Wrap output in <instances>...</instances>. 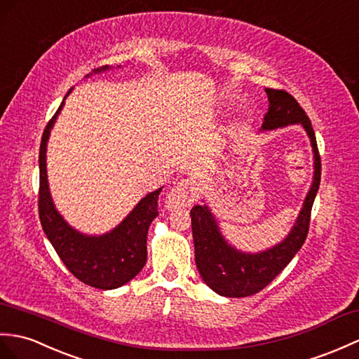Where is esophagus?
I'll use <instances>...</instances> for the list:
<instances>
[{
    "mask_svg": "<svg viewBox=\"0 0 359 359\" xmlns=\"http://www.w3.org/2000/svg\"><path fill=\"white\" fill-rule=\"evenodd\" d=\"M196 194H197V189L193 182L188 179L179 182L176 187H172V189L165 198L166 210L168 211L183 210V208H187L194 202Z\"/></svg>",
    "mask_w": 359,
    "mask_h": 359,
    "instance_id": "esophagus-1",
    "label": "esophagus"
}]
</instances>
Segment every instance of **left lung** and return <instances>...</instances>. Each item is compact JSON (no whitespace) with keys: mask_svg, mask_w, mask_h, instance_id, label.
<instances>
[{"mask_svg":"<svg viewBox=\"0 0 359 359\" xmlns=\"http://www.w3.org/2000/svg\"><path fill=\"white\" fill-rule=\"evenodd\" d=\"M264 91L268 95L269 108L264 114L262 130L302 125L313 149V182L287 237L262 252H241L231 246L222 236L217 220L206 205H196L191 210L197 269L206 285L223 297L240 298L260 292L286 268L303 246L309 232L312 205L320 188L321 159L309 118L287 91L273 88H264Z\"/></svg>","mask_w":359,"mask_h":359,"instance_id":"left-lung-1","label":"left lung"}]
</instances>
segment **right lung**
Returning <instances> with one entry per match:
<instances>
[{
  "label": "right lung",
  "instance_id": "right-lung-1",
  "mask_svg": "<svg viewBox=\"0 0 359 359\" xmlns=\"http://www.w3.org/2000/svg\"><path fill=\"white\" fill-rule=\"evenodd\" d=\"M105 65L93 70L101 73ZM88 76V74H87ZM72 90H69L70 93ZM67 93V95H69ZM65 99V97H64ZM64 101L48 121L39 148V197L38 210L50 243L60 255L65 268L86 285L96 289H116L133 280L147 263V234L153 219L159 214L157 200L162 188L147 194L118 226L102 236H87L72 228L57 212L50 196L47 182L46 151L50 130L61 113Z\"/></svg>",
  "mask_w": 359,
  "mask_h": 359
}]
</instances>
